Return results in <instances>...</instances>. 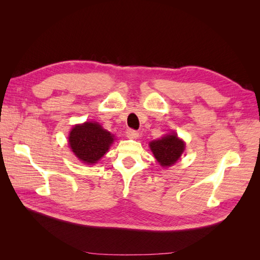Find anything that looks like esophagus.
<instances>
[{
	"mask_svg": "<svg viewBox=\"0 0 260 260\" xmlns=\"http://www.w3.org/2000/svg\"><path fill=\"white\" fill-rule=\"evenodd\" d=\"M125 135H127V137L129 139H138L139 138V132L133 130V129H128L127 131H125Z\"/></svg>",
	"mask_w": 260,
	"mask_h": 260,
	"instance_id": "1",
	"label": "esophagus"
}]
</instances>
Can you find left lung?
<instances>
[{
  "label": "left lung",
  "instance_id": "obj_1",
  "mask_svg": "<svg viewBox=\"0 0 260 260\" xmlns=\"http://www.w3.org/2000/svg\"><path fill=\"white\" fill-rule=\"evenodd\" d=\"M149 147L161 167H170L176 164L182 155L185 144L182 140L178 138L176 133H171L161 139L149 142Z\"/></svg>",
  "mask_w": 260,
  "mask_h": 260
}]
</instances>
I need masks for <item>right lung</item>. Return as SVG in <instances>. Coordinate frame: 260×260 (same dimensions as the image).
I'll return each instance as SVG.
<instances>
[{
	"instance_id": "obj_1",
	"label": "right lung",
	"mask_w": 260,
	"mask_h": 260,
	"mask_svg": "<svg viewBox=\"0 0 260 260\" xmlns=\"http://www.w3.org/2000/svg\"><path fill=\"white\" fill-rule=\"evenodd\" d=\"M70 149L77 158L88 165L98 162L114 142V136L99 122L76 124L68 137Z\"/></svg>"
}]
</instances>
